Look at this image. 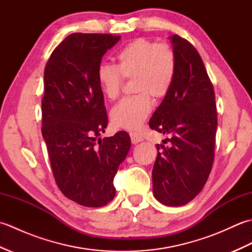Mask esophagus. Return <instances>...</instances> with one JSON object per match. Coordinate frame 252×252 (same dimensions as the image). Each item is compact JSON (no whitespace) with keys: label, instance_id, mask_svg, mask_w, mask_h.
<instances>
[{"label":"esophagus","instance_id":"34e87169","mask_svg":"<svg viewBox=\"0 0 252 252\" xmlns=\"http://www.w3.org/2000/svg\"><path fill=\"white\" fill-rule=\"evenodd\" d=\"M130 136H131V142L133 144H137V143L143 141V136L141 134H138V133H136V132H131Z\"/></svg>","mask_w":252,"mask_h":252}]
</instances>
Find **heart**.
<instances>
[{"mask_svg": "<svg viewBox=\"0 0 252 252\" xmlns=\"http://www.w3.org/2000/svg\"><path fill=\"white\" fill-rule=\"evenodd\" d=\"M117 65L103 63L97 69L100 91L108 99L119 97L123 78L134 79L132 97L122 99L110 112L112 125L120 129L137 130L153 110V100L164 98L176 74V55L167 44L138 37L117 53Z\"/></svg>", "mask_w": 252, "mask_h": 252, "instance_id": "obj_1", "label": "heart"}]
</instances>
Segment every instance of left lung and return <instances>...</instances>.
<instances>
[{
    "mask_svg": "<svg viewBox=\"0 0 252 252\" xmlns=\"http://www.w3.org/2000/svg\"><path fill=\"white\" fill-rule=\"evenodd\" d=\"M169 39L178 65L172 88L149 121L151 129L170 134L157 145L153 191L162 205L179 207L199 194L211 172L218 116L215 90L199 53L178 34Z\"/></svg>",
    "mask_w": 252,
    "mask_h": 252,
    "instance_id": "obj_1",
    "label": "left lung"
}]
</instances>
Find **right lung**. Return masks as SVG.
<instances>
[{
  "label": "right lung",
  "mask_w": 252,
  "mask_h": 252,
  "mask_svg": "<svg viewBox=\"0 0 252 252\" xmlns=\"http://www.w3.org/2000/svg\"><path fill=\"white\" fill-rule=\"evenodd\" d=\"M120 35L72 33L53 51L44 70L42 135L58 189L84 207L116 195L114 178L131 147L120 131L99 137L108 123L97 82L101 57Z\"/></svg>",
  "instance_id": "add662e5"
}]
</instances>
